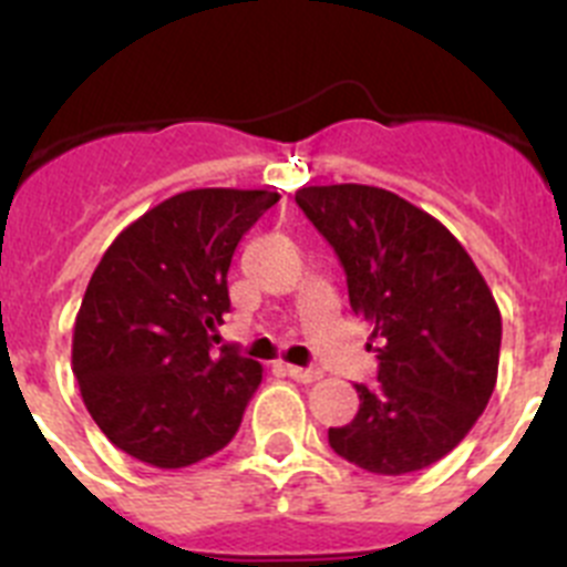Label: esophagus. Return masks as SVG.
Here are the masks:
<instances>
[{
  "instance_id": "obj_1",
  "label": "esophagus",
  "mask_w": 567,
  "mask_h": 567,
  "mask_svg": "<svg viewBox=\"0 0 567 567\" xmlns=\"http://www.w3.org/2000/svg\"><path fill=\"white\" fill-rule=\"evenodd\" d=\"M285 372H288L293 380H299V383H313V380L321 378L319 369H305V367H285Z\"/></svg>"
}]
</instances>
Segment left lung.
Segmentation results:
<instances>
[{"instance_id":"8db88e82","label":"left lung","mask_w":567,"mask_h":567,"mask_svg":"<svg viewBox=\"0 0 567 567\" xmlns=\"http://www.w3.org/2000/svg\"><path fill=\"white\" fill-rule=\"evenodd\" d=\"M296 204L341 259L349 305L372 324L378 380L330 427V447L374 475L431 467L489 403L501 310L462 243L420 206L367 184L301 187Z\"/></svg>"}]
</instances>
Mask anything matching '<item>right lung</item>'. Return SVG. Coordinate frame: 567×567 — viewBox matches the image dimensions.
I'll return each instance as SVG.
<instances>
[{"mask_svg": "<svg viewBox=\"0 0 567 567\" xmlns=\"http://www.w3.org/2000/svg\"><path fill=\"white\" fill-rule=\"evenodd\" d=\"M279 200L268 189H187L123 229L89 279L72 338L83 403L114 447L178 470L235 439L262 367L212 352L229 313L237 243Z\"/></svg>", "mask_w": 567, "mask_h": 567, "instance_id": "1", "label": "right lung"}]
</instances>
